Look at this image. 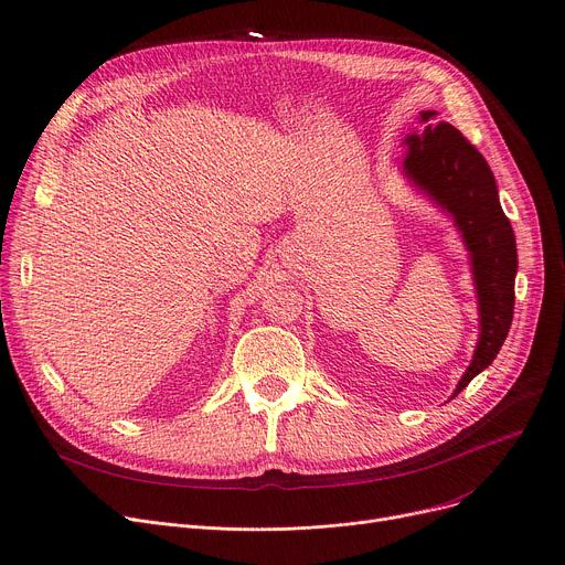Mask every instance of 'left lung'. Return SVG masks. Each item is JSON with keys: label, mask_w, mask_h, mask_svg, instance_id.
Segmentation results:
<instances>
[{"label": "left lung", "mask_w": 565, "mask_h": 565, "mask_svg": "<svg viewBox=\"0 0 565 565\" xmlns=\"http://www.w3.org/2000/svg\"><path fill=\"white\" fill-rule=\"evenodd\" d=\"M419 130L405 137L401 164L407 183L449 215L469 252L471 281L479 305V341L456 384L458 396L499 354L513 322L518 247L503 215L494 173L460 130L439 121L437 111L419 114ZM451 396V398H454Z\"/></svg>", "instance_id": "left-lung-1"}]
</instances>
